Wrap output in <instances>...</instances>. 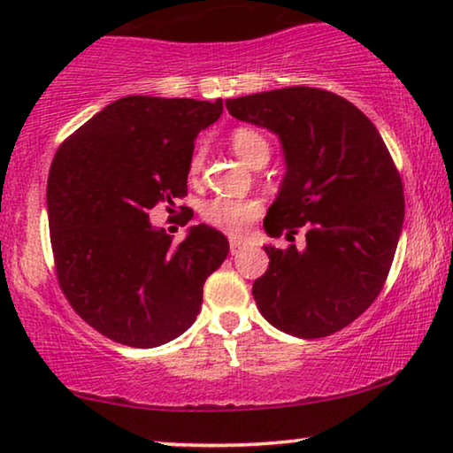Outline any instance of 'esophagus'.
Instances as JSON below:
<instances>
[{
    "label": "esophagus",
    "instance_id": "esophagus-1",
    "mask_svg": "<svg viewBox=\"0 0 453 453\" xmlns=\"http://www.w3.org/2000/svg\"><path fill=\"white\" fill-rule=\"evenodd\" d=\"M241 250H245V243H243V241H239V239H231V253H233V256H237V253H239Z\"/></svg>",
    "mask_w": 453,
    "mask_h": 453
}]
</instances>
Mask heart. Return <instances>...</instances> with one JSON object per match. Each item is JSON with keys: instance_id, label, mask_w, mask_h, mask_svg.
<instances>
[{"instance_id": "heart-1", "label": "heart", "mask_w": 453, "mask_h": 453, "mask_svg": "<svg viewBox=\"0 0 453 453\" xmlns=\"http://www.w3.org/2000/svg\"><path fill=\"white\" fill-rule=\"evenodd\" d=\"M231 146L234 154L241 160H245L247 165H253L259 158L270 157V144L264 138V134H259L253 127H237L231 134ZM203 166V154L197 150L189 160V175L196 177L202 173ZM262 208L257 202L253 200H234V197H214L203 203L202 208V219L220 231H225L233 237L243 234L253 220L257 219Z\"/></svg>"}]
</instances>
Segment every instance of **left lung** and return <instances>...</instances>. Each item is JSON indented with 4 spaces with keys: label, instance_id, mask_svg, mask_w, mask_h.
Segmentation results:
<instances>
[{
    "label": "left lung",
    "instance_id": "1",
    "mask_svg": "<svg viewBox=\"0 0 453 453\" xmlns=\"http://www.w3.org/2000/svg\"><path fill=\"white\" fill-rule=\"evenodd\" d=\"M239 121L280 138L287 175L268 208L270 265L253 282L259 313L278 330L324 338L352 324L381 293L404 222L402 179L369 117L334 92L290 86L228 98Z\"/></svg>",
    "mask_w": 453,
    "mask_h": 453
}]
</instances>
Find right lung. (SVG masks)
Wrapping results in <instances>:
<instances>
[{"mask_svg": "<svg viewBox=\"0 0 453 453\" xmlns=\"http://www.w3.org/2000/svg\"><path fill=\"white\" fill-rule=\"evenodd\" d=\"M222 101L123 96L78 127L55 154L47 212L59 287L103 336L154 349L188 330L203 282L228 241L208 225L181 243L148 212L188 196L189 160Z\"/></svg>", "mask_w": 453, "mask_h": 453, "instance_id": "right-lung-1", "label": "right lung"}]
</instances>
